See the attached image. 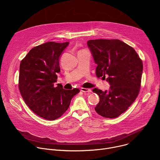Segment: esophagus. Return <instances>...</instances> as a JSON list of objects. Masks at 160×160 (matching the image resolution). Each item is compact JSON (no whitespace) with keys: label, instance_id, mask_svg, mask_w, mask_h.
I'll list each match as a JSON object with an SVG mask.
<instances>
[{"label":"esophagus","instance_id":"1","mask_svg":"<svg viewBox=\"0 0 160 160\" xmlns=\"http://www.w3.org/2000/svg\"><path fill=\"white\" fill-rule=\"evenodd\" d=\"M81 91L83 92H90L91 90L90 88H81Z\"/></svg>","mask_w":160,"mask_h":160}]
</instances>
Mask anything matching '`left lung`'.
I'll list each match as a JSON object with an SVG mask.
<instances>
[{
  "label": "left lung",
  "instance_id": "1",
  "mask_svg": "<svg viewBox=\"0 0 160 160\" xmlns=\"http://www.w3.org/2000/svg\"><path fill=\"white\" fill-rule=\"evenodd\" d=\"M97 64L96 73L110 85L109 90L95 88L99 96L95 108L99 115L108 118L119 117L138 97L141 83L143 64L135 51L118 39H96L87 42Z\"/></svg>",
  "mask_w": 160,
  "mask_h": 160
}]
</instances>
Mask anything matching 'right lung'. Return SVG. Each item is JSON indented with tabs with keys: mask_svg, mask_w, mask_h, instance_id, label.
Masks as SVG:
<instances>
[{
	"mask_svg": "<svg viewBox=\"0 0 160 160\" xmlns=\"http://www.w3.org/2000/svg\"><path fill=\"white\" fill-rule=\"evenodd\" d=\"M69 42H48L32 49L21 61L19 89L30 109L38 117L54 120L70 106L72 98L80 90H66L57 86L60 72L59 58Z\"/></svg>",
	"mask_w": 160,
	"mask_h": 160,
	"instance_id": "1",
	"label": "right lung"
}]
</instances>
